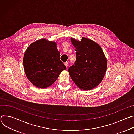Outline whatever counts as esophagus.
<instances>
[{"mask_svg":"<svg viewBox=\"0 0 134 134\" xmlns=\"http://www.w3.org/2000/svg\"><path fill=\"white\" fill-rule=\"evenodd\" d=\"M64 64H65V65L67 67V66H68V62H65V63H64Z\"/></svg>","mask_w":134,"mask_h":134,"instance_id":"1","label":"esophagus"}]
</instances>
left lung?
<instances>
[{"mask_svg": "<svg viewBox=\"0 0 134 134\" xmlns=\"http://www.w3.org/2000/svg\"><path fill=\"white\" fill-rule=\"evenodd\" d=\"M76 48V61L68 69L72 80L81 90H91L97 87L104 77L107 61L98 43L82 37L81 41L71 38Z\"/></svg>", "mask_w": 134, "mask_h": 134, "instance_id": "1", "label": "left lung"}]
</instances>
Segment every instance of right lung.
Listing matches in <instances>:
<instances>
[{
	"label": "right lung",
	"instance_id": "obj_1",
	"mask_svg": "<svg viewBox=\"0 0 134 134\" xmlns=\"http://www.w3.org/2000/svg\"><path fill=\"white\" fill-rule=\"evenodd\" d=\"M56 43L41 39L32 43L23 57L25 75L34 86L46 88L54 83L66 67L60 60Z\"/></svg>",
	"mask_w": 134,
	"mask_h": 134
}]
</instances>
